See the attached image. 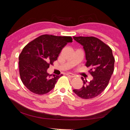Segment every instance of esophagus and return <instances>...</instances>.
Instances as JSON below:
<instances>
[{
	"label": "esophagus",
	"instance_id": "34e87169",
	"mask_svg": "<svg viewBox=\"0 0 130 130\" xmlns=\"http://www.w3.org/2000/svg\"><path fill=\"white\" fill-rule=\"evenodd\" d=\"M67 75L68 76L70 77H71V78H73V77H75V75H74V74L72 73H68L67 74Z\"/></svg>",
	"mask_w": 130,
	"mask_h": 130
}]
</instances>
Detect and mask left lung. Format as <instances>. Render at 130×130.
Instances as JSON below:
<instances>
[{"mask_svg": "<svg viewBox=\"0 0 130 130\" xmlns=\"http://www.w3.org/2000/svg\"><path fill=\"white\" fill-rule=\"evenodd\" d=\"M74 40L83 46L85 52L87 67L93 80L87 84L81 77L84 85L81 89H73L77 95L84 99L98 96L108 84L114 70L115 58L109 46L94 37H73Z\"/></svg>", "mask_w": 130, "mask_h": 130, "instance_id": "8db88e82", "label": "left lung"}]
</instances>
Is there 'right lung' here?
Here are the masks:
<instances>
[{"instance_id":"1","label":"right lung","mask_w":130,"mask_h":130,"mask_svg":"<svg viewBox=\"0 0 130 130\" xmlns=\"http://www.w3.org/2000/svg\"><path fill=\"white\" fill-rule=\"evenodd\" d=\"M72 38L45 34L27 44L19 56V69L23 84L32 93L44 94L54 88L62 74L47 73L50 65L57 60L62 48Z\"/></svg>"}]
</instances>
